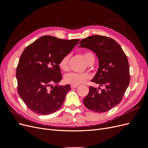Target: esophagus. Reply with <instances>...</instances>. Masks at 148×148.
Wrapping results in <instances>:
<instances>
[{"instance_id":"1","label":"esophagus","mask_w":148,"mask_h":148,"mask_svg":"<svg viewBox=\"0 0 148 148\" xmlns=\"http://www.w3.org/2000/svg\"><path fill=\"white\" fill-rule=\"evenodd\" d=\"M78 86V85H71V88H76Z\"/></svg>"}]
</instances>
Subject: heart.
Instances as JSON below:
<instances>
[{
	"label": "heart",
	"instance_id": "b5f03b06",
	"mask_svg": "<svg viewBox=\"0 0 148 148\" xmlns=\"http://www.w3.org/2000/svg\"><path fill=\"white\" fill-rule=\"evenodd\" d=\"M85 62L89 65H92L95 62V56L91 52H86L83 54ZM70 59V56L66 55L64 56L60 60L59 66L60 69L66 71L69 69V61ZM89 79V76L85 73H70L65 75L64 80L65 82L71 85H79L84 83Z\"/></svg>",
	"mask_w": 148,
	"mask_h": 148
}]
</instances>
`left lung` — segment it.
<instances>
[{
	"label": "left lung",
	"mask_w": 148,
	"mask_h": 148,
	"mask_svg": "<svg viewBox=\"0 0 148 148\" xmlns=\"http://www.w3.org/2000/svg\"><path fill=\"white\" fill-rule=\"evenodd\" d=\"M79 45L96 53L99 69L91 81L104 86L101 91L89 86L83 103L92 111L106 112L119 104L128 86L130 75L127 56L115 40L104 36H91Z\"/></svg>",
	"instance_id": "obj_1"
}]
</instances>
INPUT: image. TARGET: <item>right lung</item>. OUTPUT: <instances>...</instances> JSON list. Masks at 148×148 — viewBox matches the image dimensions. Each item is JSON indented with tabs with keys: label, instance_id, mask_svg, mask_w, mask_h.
Instances as JSON below:
<instances>
[{
	"label": "right lung",
	"instance_id": "obj_1",
	"mask_svg": "<svg viewBox=\"0 0 148 148\" xmlns=\"http://www.w3.org/2000/svg\"><path fill=\"white\" fill-rule=\"evenodd\" d=\"M79 41L44 36L22 52L16 72L18 92L34 113L51 114L63 104L71 88L69 84L57 85L62 78L59 63ZM54 84L56 85L53 87Z\"/></svg>",
	"mask_w": 148,
	"mask_h": 148
}]
</instances>
